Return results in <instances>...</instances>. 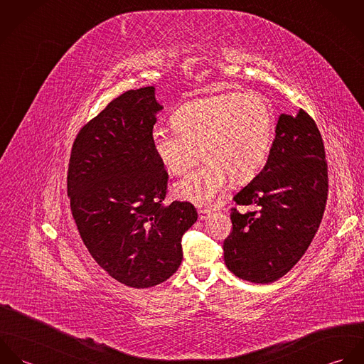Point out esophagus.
<instances>
[{"mask_svg":"<svg viewBox=\"0 0 364 364\" xmlns=\"http://www.w3.org/2000/svg\"><path fill=\"white\" fill-rule=\"evenodd\" d=\"M198 214H199V220H206V218L210 217L211 211L208 210V208H199V210H198Z\"/></svg>","mask_w":364,"mask_h":364,"instance_id":"esophagus-1","label":"esophagus"}]
</instances>
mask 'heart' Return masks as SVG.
<instances>
[{
    "mask_svg": "<svg viewBox=\"0 0 364 364\" xmlns=\"http://www.w3.org/2000/svg\"><path fill=\"white\" fill-rule=\"evenodd\" d=\"M175 132L156 129L154 154L172 175L205 166L175 185V195L200 206L218 203L228 182L244 183L264 165L274 133V113L258 92H227L182 105L171 119Z\"/></svg>",
    "mask_w": 364,
    "mask_h": 364,
    "instance_id": "b5f03b06",
    "label": "heart"
}]
</instances>
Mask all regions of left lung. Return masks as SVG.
<instances>
[{
	"label": "left lung",
	"instance_id": "8db88e82",
	"mask_svg": "<svg viewBox=\"0 0 364 364\" xmlns=\"http://www.w3.org/2000/svg\"><path fill=\"white\" fill-rule=\"evenodd\" d=\"M328 198V165L321 133L311 116L282 113L259 173L235 196L232 231L225 238L230 272L252 283H272L306 254L321 224Z\"/></svg>",
	"mask_w": 364,
	"mask_h": 364
}]
</instances>
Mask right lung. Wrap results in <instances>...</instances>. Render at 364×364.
<instances>
[{
    "instance_id": "obj_1",
    "label": "right lung",
    "mask_w": 364,
    "mask_h": 364,
    "mask_svg": "<svg viewBox=\"0 0 364 364\" xmlns=\"http://www.w3.org/2000/svg\"><path fill=\"white\" fill-rule=\"evenodd\" d=\"M159 110L154 87L122 94L80 130L68 164L67 193L85 247L134 289L178 270L182 235L198 220L189 202L164 205L168 173L151 146Z\"/></svg>"
}]
</instances>
